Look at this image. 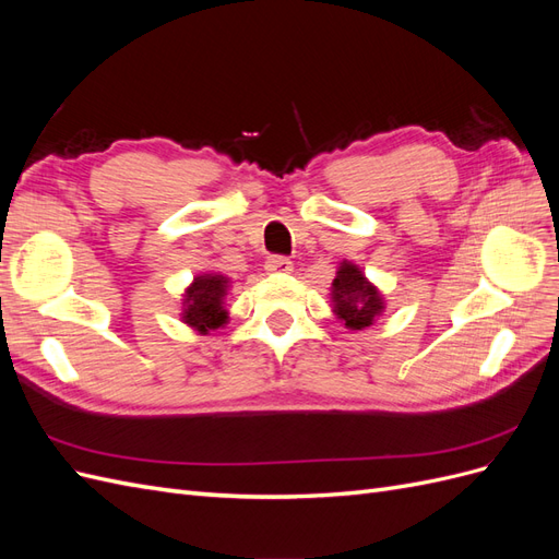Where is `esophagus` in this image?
I'll return each instance as SVG.
<instances>
[{"label": "esophagus", "mask_w": 559, "mask_h": 559, "mask_svg": "<svg viewBox=\"0 0 559 559\" xmlns=\"http://www.w3.org/2000/svg\"><path fill=\"white\" fill-rule=\"evenodd\" d=\"M265 270H267V273H273V275H286V273H292V270H294V263L289 259H284V257H270L265 261Z\"/></svg>", "instance_id": "esophagus-1"}]
</instances>
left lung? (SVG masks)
<instances>
[{
	"instance_id": "left-lung-1",
	"label": "left lung",
	"mask_w": 559,
	"mask_h": 559,
	"mask_svg": "<svg viewBox=\"0 0 559 559\" xmlns=\"http://www.w3.org/2000/svg\"><path fill=\"white\" fill-rule=\"evenodd\" d=\"M382 296L370 284L357 265L343 263L333 280V310L352 331H361L373 324L382 312Z\"/></svg>"
}]
</instances>
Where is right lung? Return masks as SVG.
Returning a JSON list of instances; mask_svg holds the SVG:
<instances>
[{"instance_id":"add662e5","label":"right lung","mask_w":559,"mask_h":559,"mask_svg":"<svg viewBox=\"0 0 559 559\" xmlns=\"http://www.w3.org/2000/svg\"><path fill=\"white\" fill-rule=\"evenodd\" d=\"M226 280L222 275H202L195 277L191 289L183 298V321L200 333L218 329L226 321L224 310Z\"/></svg>"}]
</instances>
